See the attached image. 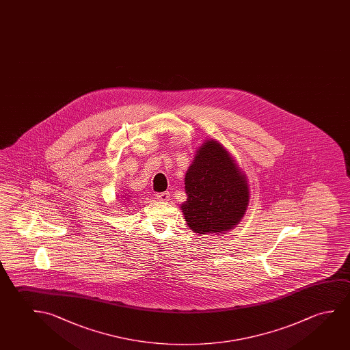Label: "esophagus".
<instances>
[{
  "label": "esophagus",
  "instance_id": "1",
  "mask_svg": "<svg viewBox=\"0 0 350 350\" xmlns=\"http://www.w3.org/2000/svg\"><path fill=\"white\" fill-rule=\"evenodd\" d=\"M156 199L159 200V201H162V202H167V201H170L171 199V194L168 193V191H165V193H159V194H156Z\"/></svg>",
  "mask_w": 350,
  "mask_h": 350
}]
</instances>
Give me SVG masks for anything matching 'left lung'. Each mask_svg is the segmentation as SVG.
Wrapping results in <instances>:
<instances>
[{
	"label": "left lung",
	"instance_id": "8db88e82",
	"mask_svg": "<svg viewBox=\"0 0 350 350\" xmlns=\"http://www.w3.org/2000/svg\"><path fill=\"white\" fill-rule=\"evenodd\" d=\"M184 184L187 201L180 204V210L196 234H226L246 215L247 177L218 140L206 139L195 151Z\"/></svg>",
	"mask_w": 350,
	"mask_h": 350
}]
</instances>
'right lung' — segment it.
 I'll return each mask as SVG.
<instances>
[{
    "instance_id": "1",
    "label": "right lung",
    "mask_w": 350,
    "mask_h": 350,
    "mask_svg": "<svg viewBox=\"0 0 350 350\" xmlns=\"http://www.w3.org/2000/svg\"><path fill=\"white\" fill-rule=\"evenodd\" d=\"M124 195H126V196H122V200L129 199V198H131V196H129V194H126V193H124Z\"/></svg>"
}]
</instances>
